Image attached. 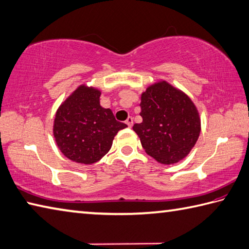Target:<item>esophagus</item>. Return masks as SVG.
<instances>
[{"label": "esophagus", "instance_id": "1", "mask_svg": "<svg viewBox=\"0 0 249 249\" xmlns=\"http://www.w3.org/2000/svg\"><path fill=\"white\" fill-rule=\"evenodd\" d=\"M125 124H126V125L129 126V128H131V126L133 125V118H132V117H129V118L125 120Z\"/></svg>", "mask_w": 249, "mask_h": 249}]
</instances>
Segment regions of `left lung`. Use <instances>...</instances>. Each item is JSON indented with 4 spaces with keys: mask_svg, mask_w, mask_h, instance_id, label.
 <instances>
[{
    "mask_svg": "<svg viewBox=\"0 0 249 249\" xmlns=\"http://www.w3.org/2000/svg\"><path fill=\"white\" fill-rule=\"evenodd\" d=\"M141 124L133 130L147 155L163 165L182 160L200 133L198 110L191 98L167 81L149 86L141 95Z\"/></svg>",
    "mask_w": 249,
    "mask_h": 249,
    "instance_id": "obj_1",
    "label": "left lung"
}]
</instances>
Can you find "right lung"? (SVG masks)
I'll return each mask as SVG.
<instances>
[{
    "instance_id": "add662e5",
    "label": "right lung",
    "mask_w": 249,
    "mask_h": 249,
    "mask_svg": "<svg viewBox=\"0 0 249 249\" xmlns=\"http://www.w3.org/2000/svg\"><path fill=\"white\" fill-rule=\"evenodd\" d=\"M101 91L81 84L56 111L53 134L65 156L91 165L109 152L115 135L126 124L100 105Z\"/></svg>"
}]
</instances>
